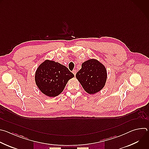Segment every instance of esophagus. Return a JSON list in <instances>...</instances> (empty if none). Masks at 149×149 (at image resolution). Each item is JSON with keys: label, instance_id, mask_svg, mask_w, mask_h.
Returning <instances> with one entry per match:
<instances>
[{"label": "esophagus", "instance_id": "esophagus-1", "mask_svg": "<svg viewBox=\"0 0 149 149\" xmlns=\"http://www.w3.org/2000/svg\"><path fill=\"white\" fill-rule=\"evenodd\" d=\"M72 73L74 74V75L75 76L76 75V73H77V71H76V70H73L72 71Z\"/></svg>", "mask_w": 149, "mask_h": 149}]
</instances>
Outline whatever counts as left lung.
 Here are the masks:
<instances>
[{
    "mask_svg": "<svg viewBox=\"0 0 149 149\" xmlns=\"http://www.w3.org/2000/svg\"><path fill=\"white\" fill-rule=\"evenodd\" d=\"M76 78L85 91L90 94H94L104 87L107 78V70L98 60L90 59L82 63Z\"/></svg>",
    "mask_w": 149,
    "mask_h": 149,
    "instance_id": "1",
    "label": "left lung"
}]
</instances>
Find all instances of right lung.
I'll return each instance as SVG.
<instances>
[{
  "instance_id": "right-lung-1",
  "label": "right lung",
  "mask_w": 149,
  "mask_h": 149,
  "mask_svg": "<svg viewBox=\"0 0 149 149\" xmlns=\"http://www.w3.org/2000/svg\"><path fill=\"white\" fill-rule=\"evenodd\" d=\"M74 77V75L65 66L47 59L37 68L35 79L42 93L54 97L63 91L69 79Z\"/></svg>"
}]
</instances>
